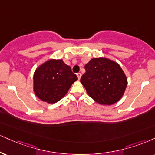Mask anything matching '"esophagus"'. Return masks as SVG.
<instances>
[{"label":"esophagus","instance_id":"34e87169","mask_svg":"<svg viewBox=\"0 0 155 155\" xmlns=\"http://www.w3.org/2000/svg\"><path fill=\"white\" fill-rule=\"evenodd\" d=\"M76 76H77V77H78V79H80V78H81V73H77V74H76Z\"/></svg>","mask_w":155,"mask_h":155}]
</instances>
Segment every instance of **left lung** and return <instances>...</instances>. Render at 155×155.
I'll list each match as a JSON object with an SVG mask.
<instances>
[{"label": "left lung", "mask_w": 155, "mask_h": 155, "mask_svg": "<svg viewBox=\"0 0 155 155\" xmlns=\"http://www.w3.org/2000/svg\"><path fill=\"white\" fill-rule=\"evenodd\" d=\"M81 78L89 96L101 105H112L122 97L127 78L117 63L105 58H92Z\"/></svg>", "instance_id": "1"}]
</instances>
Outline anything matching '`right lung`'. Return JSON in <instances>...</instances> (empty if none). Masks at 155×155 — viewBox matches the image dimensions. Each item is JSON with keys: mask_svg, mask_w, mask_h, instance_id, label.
Returning a JSON list of instances; mask_svg holds the SVG:
<instances>
[{"mask_svg": "<svg viewBox=\"0 0 155 155\" xmlns=\"http://www.w3.org/2000/svg\"><path fill=\"white\" fill-rule=\"evenodd\" d=\"M78 79L63 60H49L35 71L34 91L37 97L48 103H55L66 95Z\"/></svg>", "mask_w": 155, "mask_h": 155, "instance_id": "add662e5", "label": "right lung"}]
</instances>
